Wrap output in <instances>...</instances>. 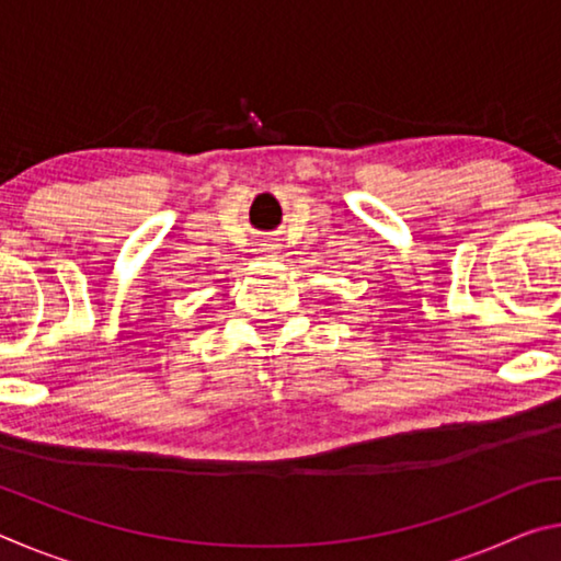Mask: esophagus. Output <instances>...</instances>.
Here are the masks:
<instances>
[{
	"mask_svg": "<svg viewBox=\"0 0 561 561\" xmlns=\"http://www.w3.org/2000/svg\"><path fill=\"white\" fill-rule=\"evenodd\" d=\"M270 254V257H277V250H274V244H267V250H264Z\"/></svg>",
	"mask_w": 561,
	"mask_h": 561,
	"instance_id": "34e87169",
	"label": "esophagus"
}]
</instances>
